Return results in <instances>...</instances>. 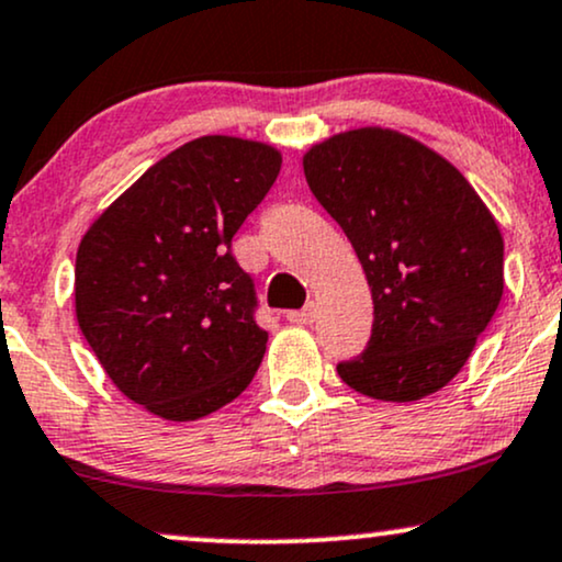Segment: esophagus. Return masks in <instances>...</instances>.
Wrapping results in <instances>:
<instances>
[{"label":"esophagus","instance_id":"1","mask_svg":"<svg viewBox=\"0 0 562 562\" xmlns=\"http://www.w3.org/2000/svg\"><path fill=\"white\" fill-rule=\"evenodd\" d=\"M316 319V308L314 306H306L301 311H290L288 314V322L290 324H301V327H306V324H311Z\"/></svg>","mask_w":562,"mask_h":562}]
</instances>
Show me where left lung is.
Returning <instances> with one entry per match:
<instances>
[{
	"mask_svg": "<svg viewBox=\"0 0 562 562\" xmlns=\"http://www.w3.org/2000/svg\"><path fill=\"white\" fill-rule=\"evenodd\" d=\"M303 172L374 301L369 346L340 380L384 403L442 390L503 299V233L482 195L435 148L376 125L308 146Z\"/></svg>",
	"mask_w": 562,
	"mask_h": 562,
	"instance_id": "8db88e82",
	"label": "left lung"
}]
</instances>
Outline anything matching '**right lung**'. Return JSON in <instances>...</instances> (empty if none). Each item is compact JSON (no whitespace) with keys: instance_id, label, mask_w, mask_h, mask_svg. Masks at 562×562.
I'll return each instance as SVG.
<instances>
[{"instance_id":"right-lung-1","label":"right lung","mask_w":562,"mask_h":562,"mask_svg":"<svg viewBox=\"0 0 562 562\" xmlns=\"http://www.w3.org/2000/svg\"><path fill=\"white\" fill-rule=\"evenodd\" d=\"M280 167L261 140L201 135L148 167L80 238L78 327L148 414L195 422L251 384L267 333L229 243Z\"/></svg>"}]
</instances>
